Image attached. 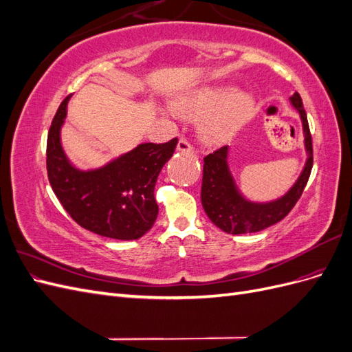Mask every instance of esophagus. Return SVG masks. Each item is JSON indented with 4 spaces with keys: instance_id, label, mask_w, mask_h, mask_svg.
<instances>
[{
    "instance_id": "1",
    "label": "esophagus",
    "mask_w": 352,
    "mask_h": 352,
    "mask_svg": "<svg viewBox=\"0 0 352 352\" xmlns=\"http://www.w3.org/2000/svg\"><path fill=\"white\" fill-rule=\"evenodd\" d=\"M177 151L189 154V153H192V146H190V144L186 140H179V142H177Z\"/></svg>"
}]
</instances>
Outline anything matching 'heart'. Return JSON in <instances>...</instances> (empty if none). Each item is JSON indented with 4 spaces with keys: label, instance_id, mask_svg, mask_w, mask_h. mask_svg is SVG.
<instances>
[{
    "label": "heart",
    "instance_id": "obj_1",
    "mask_svg": "<svg viewBox=\"0 0 352 352\" xmlns=\"http://www.w3.org/2000/svg\"><path fill=\"white\" fill-rule=\"evenodd\" d=\"M173 110L190 119L206 115L199 126L201 136L208 142H223L247 119L252 110V98L230 87H206L179 97Z\"/></svg>",
    "mask_w": 352,
    "mask_h": 352
}]
</instances>
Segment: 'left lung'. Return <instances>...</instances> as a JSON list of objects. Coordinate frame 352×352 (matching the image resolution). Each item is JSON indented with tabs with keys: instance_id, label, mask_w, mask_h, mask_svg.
Instances as JSON below:
<instances>
[{
	"instance_id": "left-lung-1",
	"label": "left lung",
	"mask_w": 352,
	"mask_h": 352,
	"mask_svg": "<svg viewBox=\"0 0 352 352\" xmlns=\"http://www.w3.org/2000/svg\"><path fill=\"white\" fill-rule=\"evenodd\" d=\"M289 102L300 113L307 158L295 184L282 197L265 202L250 201L245 197L230 172L229 146H221L204 158L201 202L208 219L223 232L232 235L260 232L280 221L300 199L311 173L313 144L300 94L295 92L289 97Z\"/></svg>"
}]
</instances>
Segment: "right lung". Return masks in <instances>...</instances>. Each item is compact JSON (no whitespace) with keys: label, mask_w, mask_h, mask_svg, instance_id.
<instances>
[{"label":"right lung","mask_w":352,"mask_h":352,"mask_svg":"<svg viewBox=\"0 0 352 352\" xmlns=\"http://www.w3.org/2000/svg\"><path fill=\"white\" fill-rule=\"evenodd\" d=\"M70 97L60 104L48 132L47 170L51 188L82 228L111 239H140L154 226L158 216L155 182L172 158L177 140L140 144L101 167L79 168L70 162L61 144Z\"/></svg>","instance_id":"right-lung-1"}]
</instances>
